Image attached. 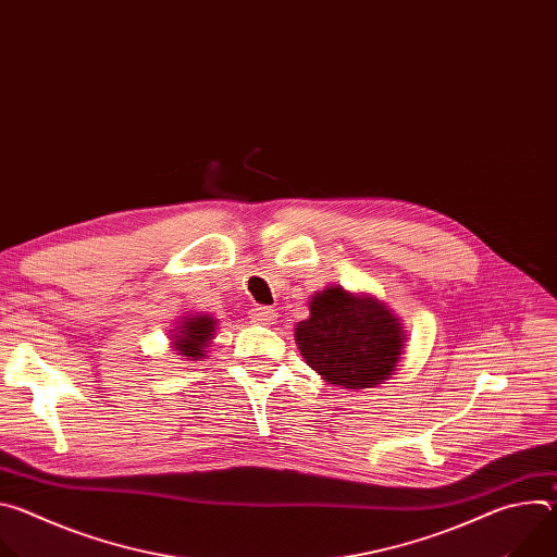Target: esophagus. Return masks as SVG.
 <instances>
[{"mask_svg":"<svg viewBox=\"0 0 557 557\" xmlns=\"http://www.w3.org/2000/svg\"><path fill=\"white\" fill-rule=\"evenodd\" d=\"M251 320L258 324H273L277 320V312L269 306H256L251 308Z\"/></svg>","mask_w":557,"mask_h":557,"instance_id":"esophagus-1","label":"esophagus"}]
</instances>
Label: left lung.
Returning a JSON list of instances; mask_svg holds the SVG:
<instances>
[{"instance_id":"1","label":"left lung","mask_w":557,"mask_h":557,"mask_svg":"<svg viewBox=\"0 0 557 557\" xmlns=\"http://www.w3.org/2000/svg\"><path fill=\"white\" fill-rule=\"evenodd\" d=\"M404 339L399 320L383 304L339 286L317 293L310 317L295 329L306 363L331 383L352 389L387 379L404 352Z\"/></svg>"}]
</instances>
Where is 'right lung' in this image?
<instances>
[{"label":"right lung","instance_id":"1","mask_svg":"<svg viewBox=\"0 0 557 557\" xmlns=\"http://www.w3.org/2000/svg\"><path fill=\"white\" fill-rule=\"evenodd\" d=\"M213 331H215V320H211L209 314L187 317V320L178 326V335H174L176 337L174 346L181 355L191 357V361H198L205 357L207 344L213 337Z\"/></svg>","mask_w":557,"mask_h":557}]
</instances>
